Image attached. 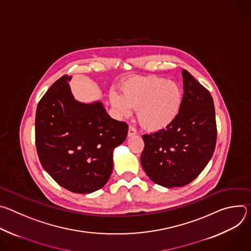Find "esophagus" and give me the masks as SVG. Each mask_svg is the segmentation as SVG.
I'll return each instance as SVG.
<instances>
[{
  "instance_id": "obj_1",
  "label": "esophagus",
  "mask_w": 251,
  "mask_h": 251,
  "mask_svg": "<svg viewBox=\"0 0 251 251\" xmlns=\"http://www.w3.org/2000/svg\"><path fill=\"white\" fill-rule=\"evenodd\" d=\"M136 134H137V131H136V129L130 126V127H129V129H128V137H132V136H135Z\"/></svg>"
}]
</instances>
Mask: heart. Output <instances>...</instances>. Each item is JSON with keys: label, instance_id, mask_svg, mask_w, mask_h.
<instances>
[{"label": "heart", "instance_id": "heart-1", "mask_svg": "<svg viewBox=\"0 0 251 251\" xmlns=\"http://www.w3.org/2000/svg\"><path fill=\"white\" fill-rule=\"evenodd\" d=\"M183 90L166 78L147 75L127 79L120 85V95L110 92L109 101L118 117L131 115L136 109L139 123L148 131L168 128L177 117L183 105Z\"/></svg>", "mask_w": 251, "mask_h": 251}]
</instances>
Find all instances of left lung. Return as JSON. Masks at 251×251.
I'll return each instance as SVG.
<instances>
[{
    "mask_svg": "<svg viewBox=\"0 0 251 251\" xmlns=\"http://www.w3.org/2000/svg\"><path fill=\"white\" fill-rule=\"evenodd\" d=\"M180 113L166 129L143 135L141 165L151 180L165 188L183 187L201 173L217 143L213 100L186 69Z\"/></svg>",
    "mask_w": 251,
    "mask_h": 251,
    "instance_id": "obj_1",
    "label": "left lung"
}]
</instances>
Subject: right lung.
<instances>
[{
    "mask_svg": "<svg viewBox=\"0 0 251 251\" xmlns=\"http://www.w3.org/2000/svg\"><path fill=\"white\" fill-rule=\"evenodd\" d=\"M70 80L67 75L56 80L39 102L35 146L42 166L59 186L91 194L108 182L113 151L125 141L128 125L111 118L100 100H76Z\"/></svg>",
    "mask_w": 251,
    "mask_h": 251,
    "instance_id": "right-lung-1",
    "label": "right lung"
}]
</instances>
